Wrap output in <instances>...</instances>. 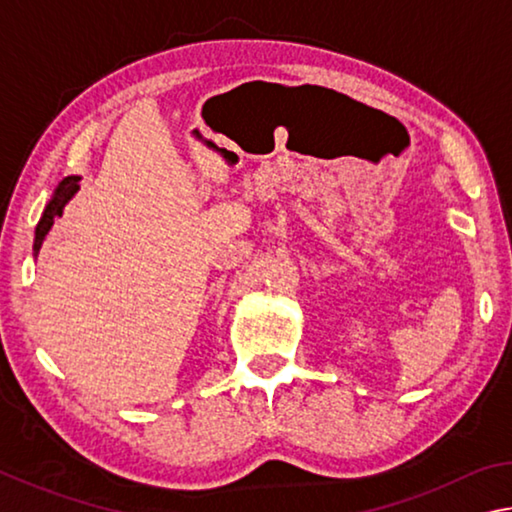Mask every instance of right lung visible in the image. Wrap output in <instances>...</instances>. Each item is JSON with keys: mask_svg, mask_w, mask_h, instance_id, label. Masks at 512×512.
Listing matches in <instances>:
<instances>
[{"mask_svg": "<svg viewBox=\"0 0 512 512\" xmlns=\"http://www.w3.org/2000/svg\"><path fill=\"white\" fill-rule=\"evenodd\" d=\"M79 180H81L79 176H69V178H65L63 183L56 187L54 198H51V201L47 203L45 212H42V219H40L38 228H36V244H33V248H36V250H40L42 241H45L47 232L51 230V225H54L56 216H63V210H65L67 201L76 194V189H79Z\"/></svg>", "mask_w": 512, "mask_h": 512, "instance_id": "add662e5", "label": "right lung"}]
</instances>
